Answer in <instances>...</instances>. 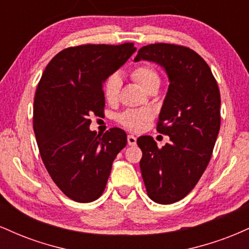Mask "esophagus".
Segmentation results:
<instances>
[{"label":"esophagus","mask_w":249,"mask_h":249,"mask_svg":"<svg viewBox=\"0 0 249 249\" xmlns=\"http://www.w3.org/2000/svg\"><path fill=\"white\" fill-rule=\"evenodd\" d=\"M127 142L130 146H134V145L137 144V138L134 136H132V134H128L127 136Z\"/></svg>","instance_id":"esophagus-1"}]
</instances>
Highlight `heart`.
Masks as SVG:
<instances>
[{"mask_svg":"<svg viewBox=\"0 0 249 249\" xmlns=\"http://www.w3.org/2000/svg\"><path fill=\"white\" fill-rule=\"evenodd\" d=\"M132 78L141 85L145 91L153 87H159L160 78L157 71L148 65H141L136 68L131 73ZM122 88V78L119 75H112L107 78L104 84V97L108 103H116L118 101L119 91ZM152 118V112L150 110H127L118 116V122L123 126L130 130H141L146 122Z\"/></svg>","mask_w":249,"mask_h":249,"instance_id":"obj_1","label":"heart"}]
</instances>
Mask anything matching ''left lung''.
<instances>
[{
    "mask_svg": "<svg viewBox=\"0 0 249 249\" xmlns=\"http://www.w3.org/2000/svg\"><path fill=\"white\" fill-rule=\"evenodd\" d=\"M139 61L161 67L170 83L157 128L171 142L159 148L152 137L142 136L137 144L148 196L173 204L193 190L210 162L220 130L219 88L207 63L186 47L146 45L134 58Z\"/></svg>",
    "mask_w": 249,
    "mask_h": 249,
    "instance_id": "obj_1",
    "label": "left lung"
}]
</instances>
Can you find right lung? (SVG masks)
Listing matches in <instances>:
<instances>
[{
    "label": "right lung",
    "mask_w": 249,
    "mask_h": 249,
    "mask_svg": "<svg viewBox=\"0 0 249 249\" xmlns=\"http://www.w3.org/2000/svg\"><path fill=\"white\" fill-rule=\"evenodd\" d=\"M133 43L68 48L47 65L34 99V132L51 179L70 199H98L112 162L126 146L118 127L104 134L90 130V116L105 107L103 85L131 56Z\"/></svg>",
    "instance_id": "1"
}]
</instances>
